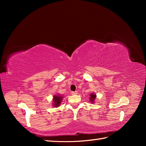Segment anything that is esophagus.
<instances>
[{"label":"esophagus","mask_w":146,"mask_h":146,"mask_svg":"<svg viewBox=\"0 0 146 146\" xmlns=\"http://www.w3.org/2000/svg\"><path fill=\"white\" fill-rule=\"evenodd\" d=\"M77 94H78V92H77L76 91H75V92H71V94H72V95H76Z\"/></svg>","instance_id":"34e87169"}]
</instances>
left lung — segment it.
I'll list each match as a JSON object with an SVG mask.
<instances>
[{
  "mask_svg": "<svg viewBox=\"0 0 146 146\" xmlns=\"http://www.w3.org/2000/svg\"><path fill=\"white\" fill-rule=\"evenodd\" d=\"M95 98H96V95H95L94 94H92L90 95V101H91L92 102H93L94 101Z\"/></svg>",
  "mask_w": 146,
  "mask_h": 146,
  "instance_id": "left-lung-1",
  "label": "left lung"
}]
</instances>
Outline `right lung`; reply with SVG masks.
Segmentation results:
<instances>
[{"mask_svg": "<svg viewBox=\"0 0 146 146\" xmlns=\"http://www.w3.org/2000/svg\"><path fill=\"white\" fill-rule=\"evenodd\" d=\"M62 98L63 97H61V96H56L54 95L53 97V102H54V107H57L60 106V105L61 102Z\"/></svg>", "mask_w": 146, "mask_h": 146, "instance_id": "1", "label": "right lung"}]
</instances>
